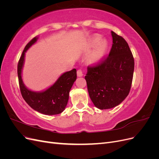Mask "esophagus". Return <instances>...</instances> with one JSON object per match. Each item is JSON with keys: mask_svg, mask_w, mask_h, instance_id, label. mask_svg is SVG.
Masks as SVG:
<instances>
[{"mask_svg": "<svg viewBox=\"0 0 159 159\" xmlns=\"http://www.w3.org/2000/svg\"><path fill=\"white\" fill-rule=\"evenodd\" d=\"M77 75H78V77H81L83 76V72L81 71V70H78V71H77Z\"/></svg>", "mask_w": 159, "mask_h": 159, "instance_id": "1", "label": "esophagus"}]
</instances>
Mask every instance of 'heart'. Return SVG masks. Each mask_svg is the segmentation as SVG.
<instances>
[{
  "label": "heart",
  "instance_id": "b5f03b06",
  "mask_svg": "<svg viewBox=\"0 0 159 159\" xmlns=\"http://www.w3.org/2000/svg\"><path fill=\"white\" fill-rule=\"evenodd\" d=\"M88 46L90 48L95 47V49L89 56V60L91 62L96 63L102 59L105 54L107 43L105 40H101V37L97 35L93 36L90 40Z\"/></svg>",
  "mask_w": 159,
  "mask_h": 159
}]
</instances>
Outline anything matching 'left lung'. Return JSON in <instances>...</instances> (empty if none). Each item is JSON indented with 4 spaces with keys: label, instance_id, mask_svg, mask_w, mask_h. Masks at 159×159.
Segmentation results:
<instances>
[{
    "label": "left lung",
    "instance_id": "obj_1",
    "mask_svg": "<svg viewBox=\"0 0 159 159\" xmlns=\"http://www.w3.org/2000/svg\"><path fill=\"white\" fill-rule=\"evenodd\" d=\"M113 44L106 58L88 66L85 79L89 97L99 109L116 107L131 89L134 67L132 52L126 40L111 31Z\"/></svg>",
    "mask_w": 159,
    "mask_h": 159
}]
</instances>
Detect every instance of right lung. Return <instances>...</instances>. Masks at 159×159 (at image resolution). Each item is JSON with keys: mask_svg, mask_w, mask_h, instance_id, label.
<instances>
[{"mask_svg": "<svg viewBox=\"0 0 159 159\" xmlns=\"http://www.w3.org/2000/svg\"><path fill=\"white\" fill-rule=\"evenodd\" d=\"M34 38L24 49L18 64L19 86L23 99L33 109L44 115H57L65 109L69 99L70 91L77 78L75 69L65 72L51 87L45 91L36 92L28 89L23 83L22 70L25 61V52L37 41Z\"/></svg>", "mask_w": 159, "mask_h": 159, "instance_id": "add662e5", "label": "right lung"}]
</instances>
